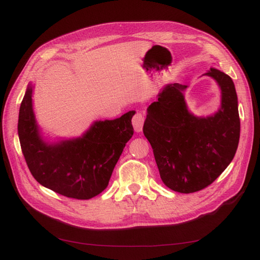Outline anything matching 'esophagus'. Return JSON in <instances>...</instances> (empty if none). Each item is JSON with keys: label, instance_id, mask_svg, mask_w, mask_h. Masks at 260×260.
<instances>
[{"label": "esophagus", "instance_id": "esophagus-1", "mask_svg": "<svg viewBox=\"0 0 260 260\" xmlns=\"http://www.w3.org/2000/svg\"><path fill=\"white\" fill-rule=\"evenodd\" d=\"M132 124L134 126V129L137 133H140L143 129V125H144V116H143L142 113L137 112L134 116L133 118H132Z\"/></svg>", "mask_w": 260, "mask_h": 260}]
</instances>
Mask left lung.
<instances>
[{
	"label": "left lung",
	"mask_w": 260,
	"mask_h": 260,
	"mask_svg": "<svg viewBox=\"0 0 260 260\" xmlns=\"http://www.w3.org/2000/svg\"><path fill=\"white\" fill-rule=\"evenodd\" d=\"M221 89L217 113L198 117L186 107L185 85H168L147 108L143 133L153 148L163 183L180 193H193L210 185L227 169L240 136L238 98L233 79L211 68Z\"/></svg>",
	"instance_id": "1"
}]
</instances>
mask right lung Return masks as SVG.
I'll list each match as a JSON object with an SVG mask.
<instances>
[{
	"mask_svg": "<svg viewBox=\"0 0 260 260\" xmlns=\"http://www.w3.org/2000/svg\"><path fill=\"white\" fill-rule=\"evenodd\" d=\"M32 85L21 103L20 144L31 174L59 194L88 200L102 193L126 143L134 134L131 112L113 120H97L81 137L48 143L42 139L32 108Z\"/></svg>",
	"mask_w": 260,
	"mask_h": 260,
	"instance_id": "right-lung-1",
	"label": "right lung"
}]
</instances>
